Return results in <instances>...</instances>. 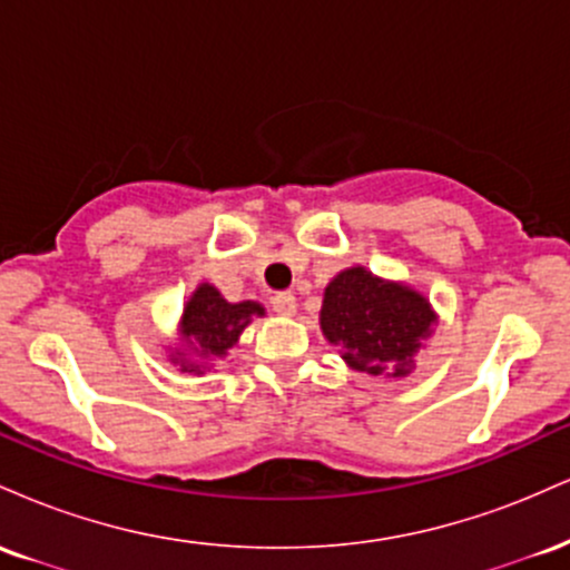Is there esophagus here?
<instances>
[{"label":"esophagus","instance_id":"1","mask_svg":"<svg viewBox=\"0 0 570 570\" xmlns=\"http://www.w3.org/2000/svg\"><path fill=\"white\" fill-rule=\"evenodd\" d=\"M271 305H273V311L278 313V316H294V311H297V299H294L292 292L273 294Z\"/></svg>","mask_w":570,"mask_h":570}]
</instances>
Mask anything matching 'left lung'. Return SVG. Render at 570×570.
Here are the masks:
<instances>
[{"mask_svg":"<svg viewBox=\"0 0 570 570\" xmlns=\"http://www.w3.org/2000/svg\"><path fill=\"white\" fill-rule=\"evenodd\" d=\"M434 313L410 286L389 284L364 267H348L324 292L322 330L353 370L402 377L431 332Z\"/></svg>","mask_w":570,"mask_h":570,"instance_id":"1","label":"left lung"}]
</instances>
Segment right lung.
<instances>
[{
    "instance_id": "add662e5",
    "label": "right lung",
    "mask_w": 570,
    "mask_h": 570,
    "mask_svg": "<svg viewBox=\"0 0 570 570\" xmlns=\"http://www.w3.org/2000/svg\"><path fill=\"white\" fill-rule=\"evenodd\" d=\"M265 307L252 303H227L214 286L203 284L195 289L193 297L187 299L185 316H181V335L193 353L203 358L225 356L227 348L238 343V335L244 326L252 322V316H263ZM174 362H181V370L198 372V364H187L185 353H176Z\"/></svg>"
}]
</instances>
